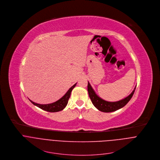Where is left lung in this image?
Returning <instances> with one entry per match:
<instances>
[{"instance_id":"obj_1","label":"left lung","mask_w":160,"mask_h":160,"mask_svg":"<svg viewBox=\"0 0 160 160\" xmlns=\"http://www.w3.org/2000/svg\"><path fill=\"white\" fill-rule=\"evenodd\" d=\"M135 89L136 88H134V91L131 92V94H129V96H128V97L122 100L116 102H109L105 101L103 99L98 97L97 94L94 91L89 82L88 84V91L89 94V97L92 104L97 109L103 112H112L123 107L130 101V100L132 97Z\"/></svg>"}]
</instances>
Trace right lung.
Listing matches in <instances>:
<instances>
[{
  "label": "right lung",
  "mask_w": 160,
  "mask_h": 160,
  "mask_svg": "<svg viewBox=\"0 0 160 160\" xmlns=\"http://www.w3.org/2000/svg\"><path fill=\"white\" fill-rule=\"evenodd\" d=\"M76 83L73 85L69 90L65 94V95L63 96V97H62L60 100H58V101L50 103V104H47V105H41V104H38L36 103L33 102H32L29 100V101L33 103L34 105L39 107L40 108L49 112H59L62 110L63 108H64L66 105H68L69 99L70 98V96H71V93L72 90L73 89V88L76 86Z\"/></svg>",
  "instance_id": "obj_1"
}]
</instances>
